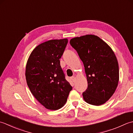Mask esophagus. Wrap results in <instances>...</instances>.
I'll list each match as a JSON object with an SVG mask.
<instances>
[{
    "instance_id": "esophagus-1",
    "label": "esophagus",
    "mask_w": 133,
    "mask_h": 133,
    "mask_svg": "<svg viewBox=\"0 0 133 133\" xmlns=\"http://www.w3.org/2000/svg\"><path fill=\"white\" fill-rule=\"evenodd\" d=\"M70 79H71V80H72V82H75L76 78H75V77H74V76H72V77H70Z\"/></svg>"
}]
</instances>
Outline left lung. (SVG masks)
I'll list each match as a JSON object with an SVG mask.
<instances>
[{
    "label": "left lung",
    "mask_w": 133,
    "mask_h": 133,
    "mask_svg": "<svg viewBox=\"0 0 133 133\" xmlns=\"http://www.w3.org/2000/svg\"><path fill=\"white\" fill-rule=\"evenodd\" d=\"M84 66L88 88L83 93L88 104L105 103L115 92L119 82V66L114 53L99 37L85 35L70 41Z\"/></svg>",
    "instance_id": "1"
}]
</instances>
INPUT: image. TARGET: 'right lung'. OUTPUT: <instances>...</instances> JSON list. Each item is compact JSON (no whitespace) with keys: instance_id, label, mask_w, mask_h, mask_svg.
<instances>
[{"instance_id":"1","label":"right lung","mask_w":133,"mask_h":133,"mask_svg":"<svg viewBox=\"0 0 133 133\" xmlns=\"http://www.w3.org/2000/svg\"><path fill=\"white\" fill-rule=\"evenodd\" d=\"M67 44L66 38L42 43L32 51L26 64V79L30 90L49 110L63 107L72 89L59 61Z\"/></svg>"}]
</instances>
